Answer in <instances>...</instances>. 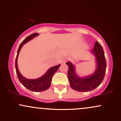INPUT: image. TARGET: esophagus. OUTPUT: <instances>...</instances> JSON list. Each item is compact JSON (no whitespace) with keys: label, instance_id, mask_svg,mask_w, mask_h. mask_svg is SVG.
<instances>
[{"label":"esophagus","instance_id":"1","mask_svg":"<svg viewBox=\"0 0 121 121\" xmlns=\"http://www.w3.org/2000/svg\"><path fill=\"white\" fill-rule=\"evenodd\" d=\"M68 60V59L66 57H64V59H62V62H65L66 61V60Z\"/></svg>","mask_w":121,"mask_h":121}]
</instances>
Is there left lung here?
Instances as JSON below:
<instances>
[{"label":"left lung","mask_w":121,"mask_h":121,"mask_svg":"<svg viewBox=\"0 0 121 121\" xmlns=\"http://www.w3.org/2000/svg\"><path fill=\"white\" fill-rule=\"evenodd\" d=\"M96 59L97 68L93 74L80 77L76 74L75 68L70 62H67L68 66V77L70 87L78 91H89L95 89L101 84L105 77L106 62L103 48L98 41L94 44V49L91 51Z\"/></svg>","instance_id":"obj_1"}]
</instances>
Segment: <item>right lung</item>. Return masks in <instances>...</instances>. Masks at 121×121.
Instances as JSON below:
<instances>
[{"mask_svg": "<svg viewBox=\"0 0 121 121\" xmlns=\"http://www.w3.org/2000/svg\"><path fill=\"white\" fill-rule=\"evenodd\" d=\"M38 35L39 34L37 33H35V34L30 35L23 40V41L21 43L20 46L18 48L17 56H16V60H15V68H16V74H17L19 80L22 83V84L28 89L30 91H36V92L45 91L48 89H49L50 86H51L53 75L54 74V73L57 70V69L60 66V64H59L51 67V68L48 69V71L45 73V74L43 75L41 77H39V78L36 79L30 80V79L26 78L20 74L17 67V57L19 52H20L21 48L24 44L28 42L32 39Z\"/></svg>", "mask_w": 121, "mask_h": 121, "instance_id": "right-lung-1", "label": "right lung"}]
</instances>
